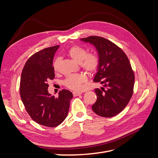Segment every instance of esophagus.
Segmentation results:
<instances>
[{
	"label": "esophagus",
	"instance_id": "esophagus-1",
	"mask_svg": "<svg viewBox=\"0 0 158 158\" xmlns=\"http://www.w3.org/2000/svg\"><path fill=\"white\" fill-rule=\"evenodd\" d=\"M82 94V93L81 92H73V95H74V96H78V95H81Z\"/></svg>",
	"mask_w": 158,
	"mask_h": 158
}]
</instances>
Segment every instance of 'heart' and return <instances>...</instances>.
Here are the masks:
<instances>
[{
    "instance_id": "heart-1",
    "label": "heart",
    "mask_w": 158,
    "mask_h": 158,
    "mask_svg": "<svg viewBox=\"0 0 158 158\" xmlns=\"http://www.w3.org/2000/svg\"><path fill=\"white\" fill-rule=\"evenodd\" d=\"M67 54L75 61L80 63L82 67L89 72H92L96 70L99 64V59L96 55L93 53H88L87 50L82 47L75 45L70 47L68 50ZM59 59H56L53 63V69L57 71L59 69ZM88 80L87 76L80 73L69 75L64 81L65 85L68 88L74 89L79 90L82 88L83 83Z\"/></svg>"
}]
</instances>
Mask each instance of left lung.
I'll return each mask as SVG.
<instances>
[{"mask_svg":"<svg viewBox=\"0 0 158 158\" xmlns=\"http://www.w3.org/2000/svg\"><path fill=\"white\" fill-rule=\"evenodd\" d=\"M80 41L92 45L98 52L99 64L94 82L103 84L95 89L97 101L92 108L103 117L117 115L127 106L133 94L135 75L125 52L102 37L90 36Z\"/></svg>","mask_w":158,"mask_h":158,"instance_id":"obj_1","label":"left lung"}]
</instances>
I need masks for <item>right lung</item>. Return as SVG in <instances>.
I'll return each instance as SVG.
<instances>
[{
    "label": "right lung",
    "instance_id": "right-lung-1",
    "mask_svg": "<svg viewBox=\"0 0 158 158\" xmlns=\"http://www.w3.org/2000/svg\"><path fill=\"white\" fill-rule=\"evenodd\" d=\"M59 46L43 49L27 60L21 74L20 95L27 113L41 125L55 127L67 117L71 92L63 89L55 98L48 92L47 82L55 77L52 61Z\"/></svg>",
    "mask_w": 158,
    "mask_h": 158
}]
</instances>
